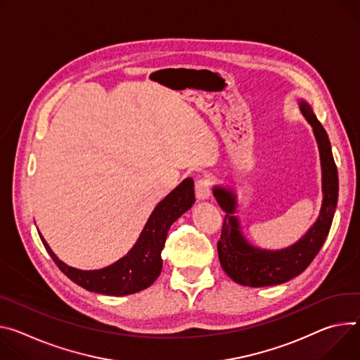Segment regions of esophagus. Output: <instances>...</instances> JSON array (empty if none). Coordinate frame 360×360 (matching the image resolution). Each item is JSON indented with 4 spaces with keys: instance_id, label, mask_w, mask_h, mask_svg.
Segmentation results:
<instances>
[{
    "instance_id": "obj_1",
    "label": "esophagus",
    "mask_w": 360,
    "mask_h": 360,
    "mask_svg": "<svg viewBox=\"0 0 360 360\" xmlns=\"http://www.w3.org/2000/svg\"><path fill=\"white\" fill-rule=\"evenodd\" d=\"M211 186L212 181L210 176L202 175L195 182V193H197L198 200H207L211 197Z\"/></svg>"
}]
</instances>
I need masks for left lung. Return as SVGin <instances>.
Listing matches in <instances>:
<instances>
[{
	"label": "left lung",
	"mask_w": 360,
	"mask_h": 360,
	"mask_svg": "<svg viewBox=\"0 0 360 360\" xmlns=\"http://www.w3.org/2000/svg\"><path fill=\"white\" fill-rule=\"evenodd\" d=\"M300 109L313 126L320 150L323 204L317 221L299 243L280 251L251 247L241 236L238 221L233 215L236 211L234 195L222 188H214L217 202L226 212L224 217L221 238L217 244L219 263L224 271L238 284L266 287L285 283L302 274L319 254L330 231L339 195L338 168L330 141L324 127L306 102H300Z\"/></svg>",
	"instance_id": "left-lung-1"
}]
</instances>
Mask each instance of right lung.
<instances>
[{
    "label": "right lung",
    "instance_id": "obj_1",
    "mask_svg": "<svg viewBox=\"0 0 360 360\" xmlns=\"http://www.w3.org/2000/svg\"><path fill=\"white\" fill-rule=\"evenodd\" d=\"M193 202V181L186 178L156 205L135 247L115 264L102 270L83 271L64 264L51 251L41 234L40 238L56 266L72 281L89 291L108 296H124L149 287L159 277L162 270L160 252L165 245L169 228Z\"/></svg>",
    "mask_w": 360,
    "mask_h": 360
}]
</instances>
